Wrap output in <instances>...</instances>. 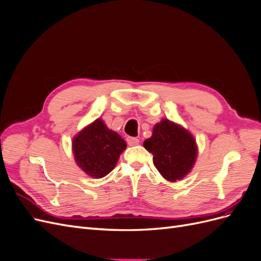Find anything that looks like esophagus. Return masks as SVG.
<instances>
[{"label":"esophagus","mask_w":261,"mask_h":261,"mask_svg":"<svg viewBox=\"0 0 261 261\" xmlns=\"http://www.w3.org/2000/svg\"><path fill=\"white\" fill-rule=\"evenodd\" d=\"M126 140H127V144L129 146H136L139 144V139L136 137H127V139Z\"/></svg>","instance_id":"obj_1"}]
</instances>
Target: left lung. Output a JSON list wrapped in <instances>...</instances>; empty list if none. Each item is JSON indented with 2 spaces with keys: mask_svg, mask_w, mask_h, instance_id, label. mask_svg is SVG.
Masks as SVG:
<instances>
[{
  "mask_svg": "<svg viewBox=\"0 0 261 261\" xmlns=\"http://www.w3.org/2000/svg\"><path fill=\"white\" fill-rule=\"evenodd\" d=\"M144 147L152 153L156 170L170 181L183 178L192 170L197 156L194 137L165 118L154 126L152 136L144 141Z\"/></svg>",
  "mask_w": 261,
  "mask_h": 261,
  "instance_id": "8db88e82",
  "label": "left lung"
}]
</instances>
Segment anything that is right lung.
I'll return each mask as SVG.
<instances>
[{"label": "right lung", "instance_id": "right-lung-1", "mask_svg": "<svg viewBox=\"0 0 261 261\" xmlns=\"http://www.w3.org/2000/svg\"><path fill=\"white\" fill-rule=\"evenodd\" d=\"M126 148L125 140L109 129L100 118L84 128L73 140L77 164L87 174L101 178L111 172Z\"/></svg>", "mask_w": 261, "mask_h": 261}]
</instances>
